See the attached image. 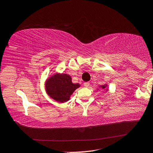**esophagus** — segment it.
Wrapping results in <instances>:
<instances>
[{"label":"esophagus","instance_id":"esophagus-1","mask_svg":"<svg viewBox=\"0 0 153 153\" xmlns=\"http://www.w3.org/2000/svg\"><path fill=\"white\" fill-rule=\"evenodd\" d=\"M84 86L85 87H89L90 86V83L89 82H84Z\"/></svg>","mask_w":153,"mask_h":153}]
</instances>
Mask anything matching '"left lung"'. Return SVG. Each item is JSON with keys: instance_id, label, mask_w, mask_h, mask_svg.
I'll use <instances>...</instances> for the list:
<instances>
[{"instance_id": "obj_1", "label": "left lung", "mask_w": 153, "mask_h": 153, "mask_svg": "<svg viewBox=\"0 0 153 153\" xmlns=\"http://www.w3.org/2000/svg\"><path fill=\"white\" fill-rule=\"evenodd\" d=\"M106 85H102V86H100V88H102V89H105V88H106Z\"/></svg>"}]
</instances>
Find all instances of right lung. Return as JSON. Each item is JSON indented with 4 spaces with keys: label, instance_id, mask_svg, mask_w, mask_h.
Listing matches in <instances>:
<instances>
[{
    "label": "right lung",
    "instance_id": "1",
    "mask_svg": "<svg viewBox=\"0 0 153 153\" xmlns=\"http://www.w3.org/2000/svg\"><path fill=\"white\" fill-rule=\"evenodd\" d=\"M78 83H73L72 78L68 74H55L48 79L45 83L46 92L53 100L60 102L69 100L70 96L77 88Z\"/></svg>",
    "mask_w": 153,
    "mask_h": 153
}]
</instances>
